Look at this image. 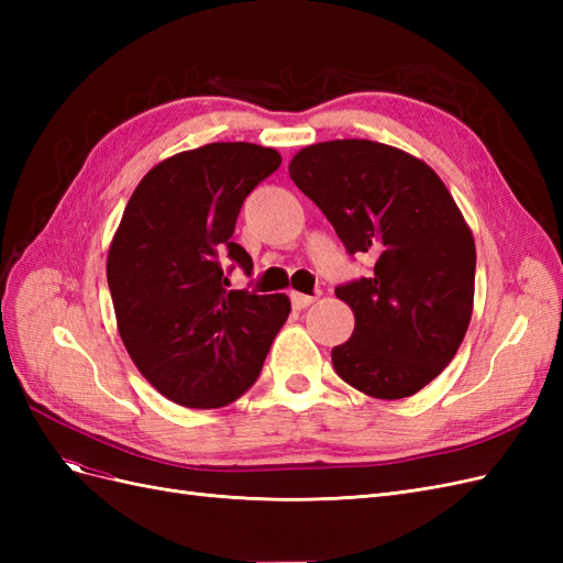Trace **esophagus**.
<instances>
[{"instance_id": "esophagus-1", "label": "esophagus", "mask_w": 563, "mask_h": 563, "mask_svg": "<svg viewBox=\"0 0 563 563\" xmlns=\"http://www.w3.org/2000/svg\"><path fill=\"white\" fill-rule=\"evenodd\" d=\"M317 300V296H305V294H291V305L296 310H305V308H310V305Z\"/></svg>"}]
</instances>
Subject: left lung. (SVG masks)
<instances>
[{"label":"left lung","mask_w":563,"mask_h":563,"mask_svg":"<svg viewBox=\"0 0 563 563\" xmlns=\"http://www.w3.org/2000/svg\"><path fill=\"white\" fill-rule=\"evenodd\" d=\"M288 176L350 255H376L368 277L335 288L354 312L352 338L331 350L335 373L376 399L416 395L472 319L476 249L457 203L428 164L362 139L302 147Z\"/></svg>","instance_id":"8db88e82"}]
</instances>
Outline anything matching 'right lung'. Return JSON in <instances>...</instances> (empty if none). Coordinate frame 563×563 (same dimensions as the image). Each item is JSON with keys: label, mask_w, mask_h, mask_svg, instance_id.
I'll use <instances>...</instances> for the list:
<instances>
[{"label": "right lung", "mask_w": 563, "mask_h": 563, "mask_svg": "<svg viewBox=\"0 0 563 563\" xmlns=\"http://www.w3.org/2000/svg\"><path fill=\"white\" fill-rule=\"evenodd\" d=\"M282 155L253 143H209L152 166L135 187L108 251L117 331L143 378L187 408H220L258 380L291 312L284 294L232 291L225 255L236 216Z\"/></svg>", "instance_id": "1"}]
</instances>
